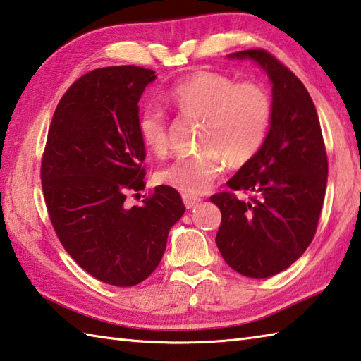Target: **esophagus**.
<instances>
[{
  "label": "esophagus",
  "mask_w": 361,
  "mask_h": 361,
  "mask_svg": "<svg viewBox=\"0 0 361 361\" xmlns=\"http://www.w3.org/2000/svg\"><path fill=\"white\" fill-rule=\"evenodd\" d=\"M200 202V199L197 195H190V194H183V203H185V207L188 208V209H190V208H194L197 203Z\"/></svg>",
  "instance_id": "1"
}]
</instances>
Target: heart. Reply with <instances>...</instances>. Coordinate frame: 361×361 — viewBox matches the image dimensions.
<instances>
[{"instance_id": "1", "label": "heart", "mask_w": 361, "mask_h": 361, "mask_svg": "<svg viewBox=\"0 0 361 361\" xmlns=\"http://www.w3.org/2000/svg\"><path fill=\"white\" fill-rule=\"evenodd\" d=\"M167 100L183 116L202 118L203 150L178 157L158 172L161 185L185 194H202L213 186L230 164H244L264 144L271 125L272 103L267 92L253 82L236 84L231 78L199 72L171 89ZM139 136L154 154L169 147L166 112L150 106L137 122Z\"/></svg>"}]
</instances>
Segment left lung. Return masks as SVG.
I'll return each mask as SVG.
<instances>
[{
  "mask_svg": "<svg viewBox=\"0 0 361 361\" xmlns=\"http://www.w3.org/2000/svg\"><path fill=\"white\" fill-rule=\"evenodd\" d=\"M250 59L272 82V117L264 144L227 181L235 192L211 197L222 213L216 244L233 271L267 279L288 269L313 241L327 188V153L314 103L302 81L264 49Z\"/></svg>",
  "mask_w": 361,
  "mask_h": 361,
  "instance_id": "obj_1",
  "label": "left lung"
}]
</instances>
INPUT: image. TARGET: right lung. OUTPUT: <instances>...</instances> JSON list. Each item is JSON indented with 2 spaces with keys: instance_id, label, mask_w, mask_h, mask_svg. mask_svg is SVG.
Segmentation results:
<instances>
[{
  "instance_id": "right-lung-1",
  "label": "right lung",
  "mask_w": 361,
  "mask_h": 361,
  "mask_svg": "<svg viewBox=\"0 0 361 361\" xmlns=\"http://www.w3.org/2000/svg\"><path fill=\"white\" fill-rule=\"evenodd\" d=\"M153 70L97 68L63 94L42 158V189L61 244L84 271L134 286L157 269L169 231L185 214L178 190L157 186L142 207L126 194L145 188L139 100Z\"/></svg>"
}]
</instances>
